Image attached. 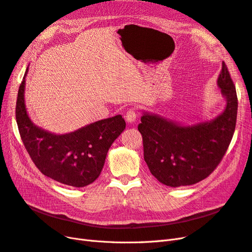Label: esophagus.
<instances>
[{"label": "esophagus", "instance_id": "obj_1", "mask_svg": "<svg viewBox=\"0 0 252 252\" xmlns=\"http://www.w3.org/2000/svg\"><path fill=\"white\" fill-rule=\"evenodd\" d=\"M125 119H126V121L128 122V123H130V124L134 123V122L136 121V112H135V109H134V108L129 109V110L126 112V114H125Z\"/></svg>", "mask_w": 252, "mask_h": 252}]
</instances>
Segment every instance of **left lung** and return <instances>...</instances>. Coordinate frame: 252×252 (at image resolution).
Here are the masks:
<instances>
[{
	"label": "left lung",
	"mask_w": 252,
	"mask_h": 252,
	"mask_svg": "<svg viewBox=\"0 0 252 252\" xmlns=\"http://www.w3.org/2000/svg\"><path fill=\"white\" fill-rule=\"evenodd\" d=\"M218 86L227 104L215 120L182 126L148 112L141 118L138 129L143 136L144 159L162 184L193 185L207 178L222 161L232 140L238 112L235 86L224 62Z\"/></svg>",
	"instance_id": "left-lung-1"
}]
</instances>
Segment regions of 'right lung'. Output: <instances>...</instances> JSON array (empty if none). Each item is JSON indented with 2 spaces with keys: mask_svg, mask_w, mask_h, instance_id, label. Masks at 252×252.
I'll return each instance as SVG.
<instances>
[{
  "mask_svg": "<svg viewBox=\"0 0 252 252\" xmlns=\"http://www.w3.org/2000/svg\"><path fill=\"white\" fill-rule=\"evenodd\" d=\"M28 67L20 85L16 119L23 144L44 175L72 187H85L101 174L107 152L126 123L122 116L94 122L70 133L55 134L35 126L24 101Z\"/></svg>",
  "mask_w": 252,
  "mask_h": 252,
  "instance_id": "obj_1",
  "label": "right lung"
}]
</instances>
